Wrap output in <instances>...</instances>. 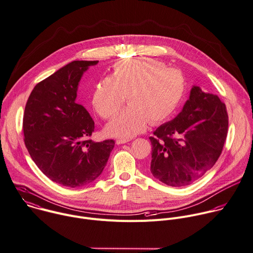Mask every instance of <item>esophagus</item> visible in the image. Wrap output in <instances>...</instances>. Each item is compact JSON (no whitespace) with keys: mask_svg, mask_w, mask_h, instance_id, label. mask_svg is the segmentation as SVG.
I'll return each mask as SVG.
<instances>
[{"mask_svg":"<svg viewBox=\"0 0 253 253\" xmlns=\"http://www.w3.org/2000/svg\"><path fill=\"white\" fill-rule=\"evenodd\" d=\"M130 140H128V139H117L116 140V144L117 145H121V144H125V143H127V142H129Z\"/></svg>","mask_w":253,"mask_h":253,"instance_id":"esophagus-1","label":"esophagus"}]
</instances>
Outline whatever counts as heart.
<instances>
[{
	"label": "heart",
	"instance_id": "1",
	"mask_svg": "<svg viewBox=\"0 0 253 253\" xmlns=\"http://www.w3.org/2000/svg\"><path fill=\"white\" fill-rule=\"evenodd\" d=\"M187 93L183 73L152 58H128L113 65L111 76L93 87L91 103L102 118H110L127 96L129 105L105 127L108 135L131 138L149 122L160 123L175 113Z\"/></svg>",
	"mask_w": 253,
	"mask_h": 253
}]
</instances>
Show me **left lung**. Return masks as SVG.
Here are the masks:
<instances>
[{
  "mask_svg": "<svg viewBox=\"0 0 253 253\" xmlns=\"http://www.w3.org/2000/svg\"><path fill=\"white\" fill-rule=\"evenodd\" d=\"M228 128L224 103L193 85L182 111L150 137L154 178L174 188L202 178L221 154Z\"/></svg>",
  "mask_w": 253,
  "mask_h": 253,
  "instance_id": "left-lung-1",
  "label": "left lung"
}]
</instances>
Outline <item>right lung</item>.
Instances as JSON below:
<instances>
[{
  "mask_svg": "<svg viewBox=\"0 0 253 253\" xmlns=\"http://www.w3.org/2000/svg\"><path fill=\"white\" fill-rule=\"evenodd\" d=\"M98 60H74L38 83L25 108L26 147L39 169L52 182L78 188L103 172L113 140L95 142L88 137L94 121L76 103L79 81Z\"/></svg>",
  "mask_w": 253,
  "mask_h": 253,
  "instance_id": "add662e5",
  "label": "right lung"
}]
</instances>
